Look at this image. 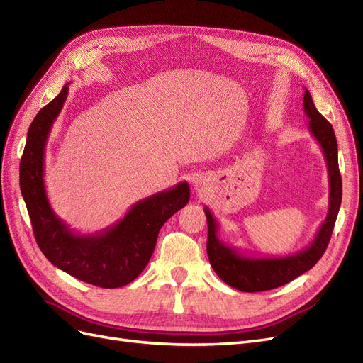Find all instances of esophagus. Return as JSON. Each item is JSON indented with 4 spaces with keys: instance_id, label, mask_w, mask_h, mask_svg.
Returning a JSON list of instances; mask_svg holds the SVG:
<instances>
[{
    "instance_id": "34e87169",
    "label": "esophagus",
    "mask_w": 363,
    "mask_h": 363,
    "mask_svg": "<svg viewBox=\"0 0 363 363\" xmlns=\"http://www.w3.org/2000/svg\"><path fill=\"white\" fill-rule=\"evenodd\" d=\"M195 189L199 191V192H204V191L207 189L206 182H204V180H196V182H195Z\"/></svg>"
}]
</instances>
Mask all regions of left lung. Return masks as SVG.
<instances>
[{"label": "left lung", "mask_w": 363, "mask_h": 363, "mask_svg": "<svg viewBox=\"0 0 363 363\" xmlns=\"http://www.w3.org/2000/svg\"><path fill=\"white\" fill-rule=\"evenodd\" d=\"M304 113L309 118V131L323 148L328 169V212L312 242L306 248L283 257H255L228 247L218 236L219 224L206 207L207 256L213 271L228 286L242 292H260L283 286L315 267L330 240L342 201V180L337 164V142L332 124L316 111L311 92L304 89Z\"/></svg>", "instance_id": "8db88e82"}]
</instances>
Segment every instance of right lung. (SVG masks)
<instances>
[{
	"label": "right lung",
	"mask_w": 363,
	"mask_h": 363,
	"mask_svg": "<svg viewBox=\"0 0 363 363\" xmlns=\"http://www.w3.org/2000/svg\"><path fill=\"white\" fill-rule=\"evenodd\" d=\"M69 83L40 108L28 128L19 164V186L40 251L54 267L94 286H125L144 271L155 251L162 225L189 201L188 182L135 203L123 219L100 232L80 235L54 213L43 182L45 147Z\"/></svg>",
	"instance_id": "right-lung-1"
}]
</instances>
